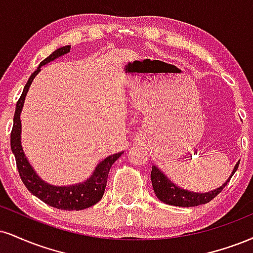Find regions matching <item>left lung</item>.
Listing matches in <instances>:
<instances>
[{
    "label": "left lung",
    "mask_w": 253,
    "mask_h": 253,
    "mask_svg": "<svg viewBox=\"0 0 253 253\" xmlns=\"http://www.w3.org/2000/svg\"><path fill=\"white\" fill-rule=\"evenodd\" d=\"M239 163L234 166L232 174H231L230 179L232 178L234 172L238 169ZM230 179L227 180L223 186H220L217 190L212 191L209 193H194L190 192V191H185L182 188H179L175 186L173 182H171L169 179L166 178L164 173H161L156 166H152V172H151V180H152V186H153L154 192H156L157 197L159 198L161 202L169 205L173 206H181V208H192V206L203 205V204L210 203L213 198L218 196L219 193L223 191V188L226 186L227 182L230 181Z\"/></svg>",
    "instance_id": "8db88e82"
}]
</instances>
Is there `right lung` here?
<instances>
[{"label":"right lung","mask_w":253,"mask_h":253,"mask_svg":"<svg viewBox=\"0 0 253 253\" xmlns=\"http://www.w3.org/2000/svg\"><path fill=\"white\" fill-rule=\"evenodd\" d=\"M69 50H71V45H65V47H61L55 51H53L49 56L45 57L40 63L38 69L30 75L29 80L27 81L26 86L23 88V92L21 94L19 101L16 103V108H15L14 125L10 133V146L11 151H13L15 156V160H16V166L17 169H19L21 180L23 181V184L26 185V187L28 188L30 193H33L39 199H41L42 202L53 206V208L68 210V211H73V210L79 211V210L90 208V206L95 205L97 202L101 200L103 192H105L106 184H107L109 169H111L112 165H113L115 161L119 159V157H121L123 152L113 154V156H109L105 160L101 161L96 166L93 175L89 179H87L86 181L82 182V184L59 187L45 184L44 181H42L39 178L34 169H33V167L29 165L28 160H27L23 153L22 146H21L20 114L23 107L24 97L27 95V92H28L33 79L41 71V66L55 60L56 57L65 55V54L69 53Z\"/></svg>","instance_id":"add662e5"}]
</instances>
